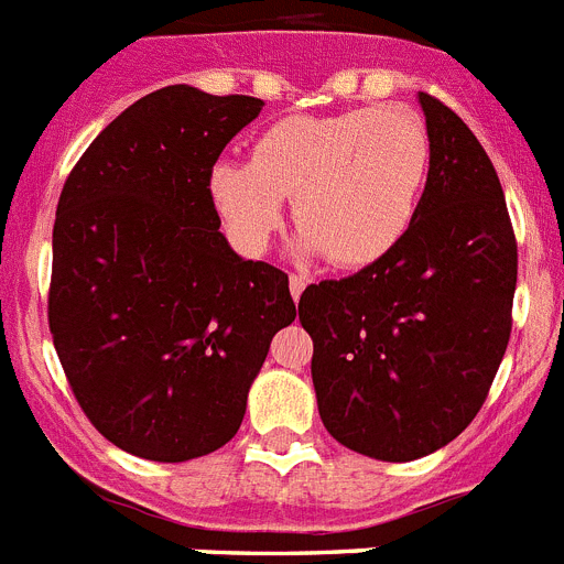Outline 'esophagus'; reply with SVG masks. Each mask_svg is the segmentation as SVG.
<instances>
[{
    "label": "esophagus",
    "mask_w": 564,
    "mask_h": 564,
    "mask_svg": "<svg viewBox=\"0 0 564 564\" xmlns=\"http://www.w3.org/2000/svg\"><path fill=\"white\" fill-rule=\"evenodd\" d=\"M288 285H291V296L299 299V296H302V291H305V288H307V282H305V276H296V273H291V279H288Z\"/></svg>",
    "instance_id": "obj_1"
}]
</instances>
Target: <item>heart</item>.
Instances as JSON below:
<instances>
[{"instance_id":"1","label":"heart","mask_w":564,"mask_h":564,"mask_svg":"<svg viewBox=\"0 0 564 564\" xmlns=\"http://www.w3.org/2000/svg\"><path fill=\"white\" fill-rule=\"evenodd\" d=\"M430 134L406 107L288 115L259 132L246 163L220 161L208 194L239 248L257 253L291 197L296 251L356 271L390 257L415 223Z\"/></svg>"}]
</instances>
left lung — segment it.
<instances>
[{
	"mask_svg": "<svg viewBox=\"0 0 564 564\" xmlns=\"http://www.w3.org/2000/svg\"><path fill=\"white\" fill-rule=\"evenodd\" d=\"M430 174L415 223L387 259L299 299L325 430L387 463L443 449L475 421L511 336L517 239L475 132L417 93Z\"/></svg>",
	"mask_w": 564,
	"mask_h": 564,
	"instance_id": "8db88e82",
	"label": "left lung"
}]
</instances>
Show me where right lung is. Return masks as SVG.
Instances as JSON below:
<instances>
[{"mask_svg":"<svg viewBox=\"0 0 564 564\" xmlns=\"http://www.w3.org/2000/svg\"><path fill=\"white\" fill-rule=\"evenodd\" d=\"M262 107L154 89L89 143L58 197V361L93 426L143 460L226 446L271 338L296 318L288 273L239 257L208 194L220 152Z\"/></svg>","mask_w":564,"mask_h":564,"instance_id":"1","label":"right lung"}]
</instances>
